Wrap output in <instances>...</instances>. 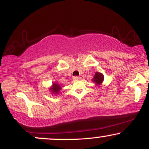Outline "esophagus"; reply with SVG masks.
I'll list each match as a JSON object with an SVG mask.
<instances>
[{"label": "esophagus", "mask_w": 149, "mask_h": 149, "mask_svg": "<svg viewBox=\"0 0 149 149\" xmlns=\"http://www.w3.org/2000/svg\"><path fill=\"white\" fill-rule=\"evenodd\" d=\"M80 77L75 76V77H73V80H74V81H76V80H80Z\"/></svg>", "instance_id": "obj_1"}]
</instances>
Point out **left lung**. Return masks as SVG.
I'll return each instance as SVG.
<instances>
[{
  "label": "left lung",
  "instance_id": "8db88e82",
  "mask_svg": "<svg viewBox=\"0 0 149 149\" xmlns=\"http://www.w3.org/2000/svg\"><path fill=\"white\" fill-rule=\"evenodd\" d=\"M104 79V75L102 74V73H100L98 72V71H97V72L95 73V76H94L92 80L94 83L96 84L97 86L100 87L101 85H102V83H103Z\"/></svg>",
  "mask_w": 149,
  "mask_h": 149
}]
</instances>
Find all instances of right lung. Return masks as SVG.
<instances>
[{"label": "right lung", "mask_w": 149, "mask_h": 149, "mask_svg": "<svg viewBox=\"0 0 149 149\" xmlns=\"http://www.w3.org/2000/svg\"><path fill=\"white\" fill-rule=\"evenodd\" d=\"M61 88H62V86H61V85L59 84V83H57V82H54V83H52V85L50 87V88H49V91L51 92V93H52V95H58V94L59 93V92H60V90H61Z\"/></svg>", "instance_id": "right-lung-1"}]
</instances>
